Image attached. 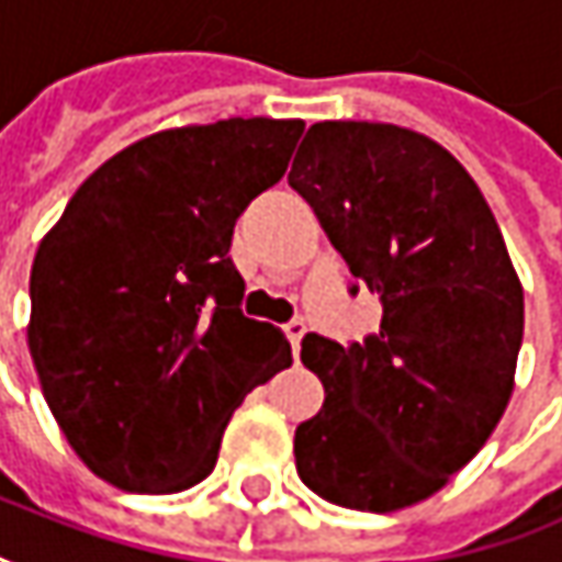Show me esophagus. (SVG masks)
Listing matches in <instances>:
<instances>
[{
	"label": "esophagus",
	"mask_w": 562,
	"mask_h": 562,
	"mask_svg": "<svg viewBox=\"0 0 562 562\" xmlns=\"http://www.w3.org/2000/svg\"><path fill=\"white\" fill-rule=\"evenodd\" d=\"M284 335H288V341H291V348L294 353L300 351V341H303V335H306V323L303 319H291V323L284 325Z\"/></svg>",
	"instance_id": "esophagus-1"
}]
</instances>
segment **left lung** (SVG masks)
Returning a JSON list of instances; mask_svg holds the SVG:
<instances>
[{
  "label": "left lung",
  "instance_id": "8db88e82",
  "mask_svg": "<svg viewBox=\"0 0 562 562\" xmlns=\"http://www.w3.org/2000/svg\"><path fill=\"white\" fill-rule=\"evenodd\" d=\"M288 183L382 300L379 331H310L300 360L325 402L294 436L296 474L323 499L392 513L477 456L513 395L525 300L491 205L427 135L328 120L300 142Z\"/></svg>",
  "mask_w": 562,
  "mask_h": 562
}]
</instances>
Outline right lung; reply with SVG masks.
Here are the masks:
<instances>
[{
    "label": "right lung",
    "mask_w": 562,
    "mask_h": 562,
    "mask_svg": "<svg viewBox=\"0 0 562 562\" xmlns=\"http://www.w3.org/2000/svg\"><path fill=\"white\" fill-rule=\"evenodd\" d=\"M300 135V120L268 116L148 135L43 237L27 348L75 456L113 487L205 481L246 392L294 363L281 328L243 316L231 239Z\"/></svg>",
    "instance_id": "obj_1"
}]
</instances>
